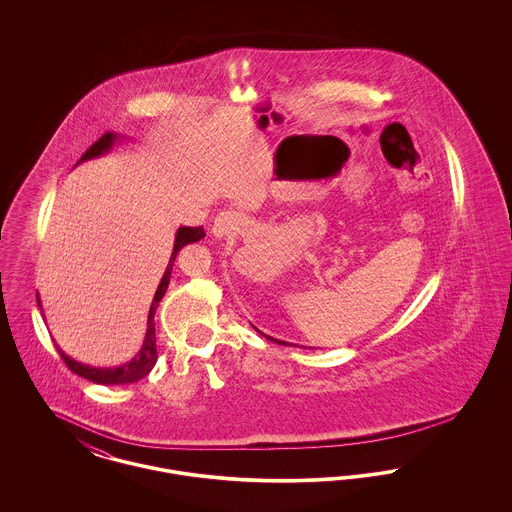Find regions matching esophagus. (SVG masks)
<instances>
[{
  "label": "esophagus",
  "instance_id": "obj_1",
  "mask_svg": "<svg viewBox=\"0 0 512 512\" xmlns=\"http://www.w3.org/2000/svg\"><path fill=\"white\" fill-rule=\"evenodd\" d=\"M240 215L236 213V211H222L217 215V219H215V224H213V234L215 236H230V234H234L236 230H238V226H240Z\"/></svg>",
  "mask_w": 512,
  "mask_h": 512
}]
</instances>
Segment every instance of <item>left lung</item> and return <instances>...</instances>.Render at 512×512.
<instances>
[{"mask_svg": "<svg viewBox=\"0 0 512 512\" xmlns=\"http://www.w3.org/2000/svg\"><path fill=\"white\" fill-rule=\"evenodd\" d=\"M270 340H272V338H270ZM276 341V343H284V341H278V340H274Z\"/></svg>", "mask_w": 512, "mask_h": 512, "instance_id": "left-lung-1", "label": "left lung"}]
</instances>
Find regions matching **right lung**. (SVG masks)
Masks as SVG:
<instances>
[{"label":"right lung","mask_w":512,"mask_h":512,"mask_svg":"<svg viewBox=\"0 0 512 512\" xmlns=\"http://www.w3.org/2000/svg\"><path fill=\"white\" fill-rule=\"evenodd\" d=\"M115 142V134L111 132H105L98 142H94L92 146L86 149V153L80 157V161H86V159H94L101 155L103 151H107L111 144ZM205 236V230L203 226H182L178 228L176 232V240H174V249H172L171 261H169V267L165 270L163 278H161V284L157 288V292L153 295V301H151V309H149V318H147V332L146 340L144 345L140 349V353L126 365L117 366V368H94V366L80 365L73 359H69L59 347V355L63 359V363L69 366L73 370L74 374L94 382V384H103V386H121V384H132V382H138L142 380L144 376H147L151 372V368L157 363V345H155V309L159 305V301L163 299V295L169 288V282H171L172 265L176 261V255L178 251L184 247V245L194 244L199 242L201 238ZM38 305H40V299H38Z\"/></svg>","instance_id":"obj_1"}]
</instances>
